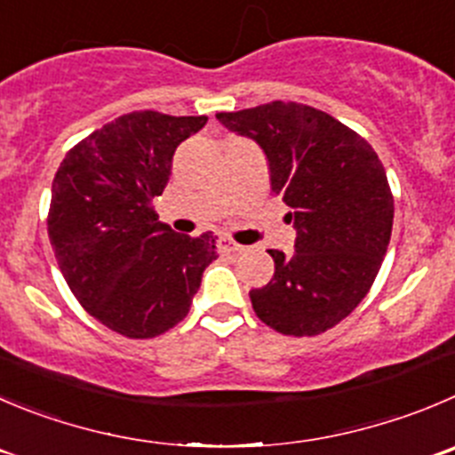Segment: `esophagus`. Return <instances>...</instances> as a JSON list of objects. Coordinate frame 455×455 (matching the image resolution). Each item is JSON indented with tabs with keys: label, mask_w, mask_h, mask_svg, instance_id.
Returning <instances> with one entry per match:
<instances>
[{
	"label": "esophagus",
	"mask_w": 455,
	"mask_h": 455,
	"mask_svg": "<svg viewBox=\"0 0 455 455\" xmlns=\"http://www.w3.org/2000/svg\"><path fill=\"white\" fill-rule=\"evenodd\" d=\"M219 245H220V248L225 250V252H235V254L243 252V250H245V245L236 243V241L228 239V236H220V239H219Z\"/></svg>",
	"instance_id": "esophagus-1"
}]
</instances>
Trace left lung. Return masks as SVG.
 Listing matches in <instances>:
<instances>
[{"label":"left lung","instance_id":"8db88e82","mask_svg":"<svg viewBox=\"0 0 455 455\" xmlns=\"http://www.w3.org/2000/svg\"><path fill=\"white\" fill-rule=\"evenodd\" d=\"M220 124L257 142L270 185L290 207L295 252L275 259L267 285L250 290L257 317L281 335H319L366 297L393 230V194L373 147L332 116L299 102H267Z\"/></svg>","mask_w":455,"mask_h":455}]
</instances>
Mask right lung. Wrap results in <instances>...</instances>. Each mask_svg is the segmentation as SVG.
I'll list each match as a JSON object with an SVG mask.
<instances>
[{"instance_id": "add662e5", "label": "right lung", "mask_w": 455, "mask_h": 455, "mask_svg": "<svg viewBox=\"0 0 455 455\" xmlns=\"http://www.w3.org/2000/svg\"><path fill=\"white\" fill-rule=\"evenodd\" d=\"M205 116L132 111L77 142L51 189L49 239L82 308L132 339L163 335L189 313L216 239L176 235L154 198Z\"/></svg>"}]
</instances>
